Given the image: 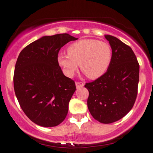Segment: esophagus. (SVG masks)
<instances>
[{"label": "esophagus", "instance_id": "esophagus-1", "mask_svg": "<svg viewBox=\"0 0 153 153\" xmlns=\"http://www.w3.org/2000/svg\"><path fill=\"white\" fill-rule=\"evenodd\" d=\"M84 83H81V82H76V83H75V86H76V88L82 87V86H84Z\"/></svg>", "mask_w": 153, "mask_h": 153}]
</instances>
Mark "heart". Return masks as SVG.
Masks as SVG:
<instances>
[{
  "label": "heart",
  "mask_w": 153,
  "mask_h": 153,
  "mask_svg": "<svg viewBox=\"0 0 153 153\" xmlns=\"http://www.w3.org/2000/svg\"><path fill=\"white\" fill-rule=\"evenodd\" d=\"M112 56V47L107 42L83 39L70 44L67 55L58 54L57 62L69 78L73 76L80 64L81 71L90 79H97L107 72Z\"/></svg>",
  "instance_id": "heart-1"
}]
</instances>
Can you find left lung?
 <instances>
[{
    "mask_svg": "<svg viewBox=\"0 0 153 153\" xmlns=\"http://www.w3.org/2000/svg\"><path fill=\"white\" fill-rule=\"evenodd\" d=\"M112 49V61L101 78L85 84L87 106L92 116L103 124L124 117L133 106L138 93L139 64L132 49L118 38L104 35Z\"/></svg>",
    "mask_w": 153,
    "mask_h": 153,
    "instance_id": "1",
    "label": "left lung"
}]
</instances>
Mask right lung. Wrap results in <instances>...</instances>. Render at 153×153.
Segmentation results:
<instances>
[{
  "label": "right lung",
  "mask_w": 153,
  "mask_h": 153,
  "mask_svg": "<svg viewBox=\"0 0 153 153\" xmlns=\"http://www.w3.org/2000/svg\"><path fill=\"white\" fill-rule=\"evenodd\" d=\"M78 38L69 34L43 36L20 52L14 72V89L21 109L35 124L58 126L65 119L75 82L57 62L60 49Z\"/></svg>",
  "instance_id": "add662e5"
}]
</instances>
